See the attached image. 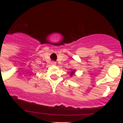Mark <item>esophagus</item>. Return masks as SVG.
<instances>
[{"instance_id":"1","label":"esophagus","mask_w":123,"mask_h":123,"mask_svg":"<svg viewBox=\"0 0 123 123\" xmlns=\"http://www.w3.org/2000/svg\"><path fill=\"white\" fill-rule=\"evenodd\" d=\"M51 64H52V65H56V62H54V61H53V62H52Z\"/></svg>"}]
</instances>
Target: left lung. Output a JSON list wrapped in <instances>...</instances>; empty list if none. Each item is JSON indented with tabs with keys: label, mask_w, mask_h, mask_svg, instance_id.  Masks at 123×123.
Masks as SVG:
<instances>
[{
	"label": "left lung",
	"mask_w": 123,
	"mask_h": 123,
	"mask_svg": "<svg viewBox=\"0 0 123 123\" xmlns=\"http://www.w3.org/2000/svg\"><path fill=\"white\" fill-rule=\"evenodd\" d=\"M71 76H72V74H73V73H74V72H73V71H72V72H71Z\"/></svg>",
	"instance_id": "obj_1"
}]
</instances>
